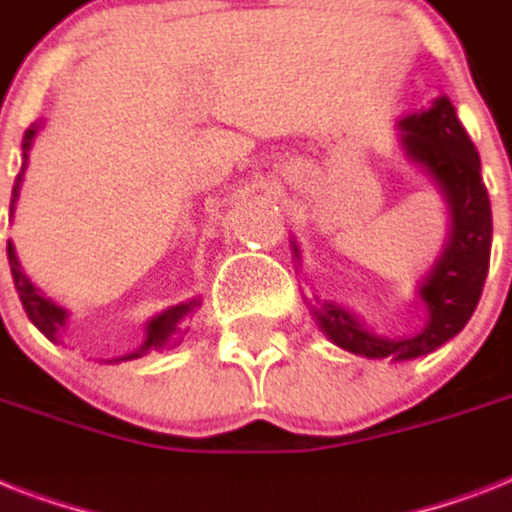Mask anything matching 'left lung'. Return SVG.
Instances as JSON below:
<instances>
[{"label":"left lung","mask_w":512,"mask_h":512,"mask_svg":"<svg viewBox=\"0 0 512 512\" xmlns=\"http://www.w3.org/2000/svg\"><path fill=\"white\" fill-rule=\"evenodd\" d=\"M398 127L406 156L430 172L452 209L449 241L420 284V297L430 313L428 324L420 335L393 340L366 332L353 313L327 300L313 308V316L329 340L356 356L409 361L452 340L476 311L492 255V204L476 146L446 95L433 100L428 111L401 119Z\"/></svg>","instance_id":"1"}]
</instances>
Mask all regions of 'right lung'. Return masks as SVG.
Segmentation results:
<instances>
[{"instance_id":"add662e5","label":"right lung","mask_w":512,"mask_h":512,"mask_svg":"<svg viewBox=\"0 0 512 512\" xmlns=\"http://www.w3.org/2000/svg\"><path fill=\"white\" fill-rule=\"evenodd\" d=\"M36 135V127H28L26 135H23V159H28V148H31V140H34ZM20 177H23V170H20L18 180H15V185H12V204H15V199H18V191H20ZM12 204H10V212H12ZM7 260H10V271H12V281H15V289H18V297L20 303H23V311H26V316L31 319V324H34L39 332H42L47 340H58V335L63 332V327H66V308H60V305H55L50 300V297H44L39 289L31 284V281L26 279V273L20 271V263L18 257H15V249H12V244H7ZM199 305V300H188V303H180L175 305V308H167L164 313H159L156 319L148 321V337L146 342L140 345V350H135V353H130V356L119 358V361H127V358H140L146 356V353H159V350L170 348V345H175L177 340H180V335H183L185 329V319L191 316V311Z\"/></svg>"}]
</instances>
